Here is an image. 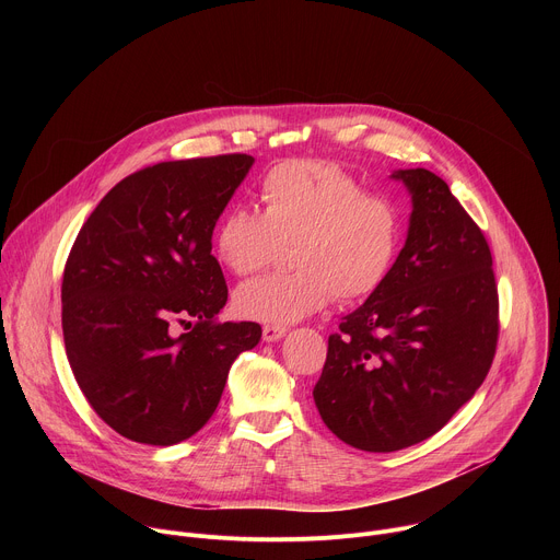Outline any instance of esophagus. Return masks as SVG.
Returning <instances> with one entry per match:
<instances>
[{
	"mask_svg": "<svg viewBox=\"0 0 560 560\" xmlns=\"http://www.w3.org/2000/svg\"><path fill=\"white\" fill-rule=\"evenodd\" d=\"M285 332H288V330H285L283 326H264V341H266V343H275V341L283 339Z\"/></svg>",
	"mask_w": 560,
	"mask_h": 560,
	"instance_id": "1",
	"label": "esophagus"
}]
</instances>
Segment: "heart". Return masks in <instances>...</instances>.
<instances>
[{
  "instance_id": "1",
  "label": "heart",
  "mask_w": 560,
  "mask_h": 560,
  "mask_svg": "<svg viewBox=\"0 0 560 560\" xmlns=\"http://www.w3.org/2000/svg\"><path fill=\"white\" fill-rule=\"evenodd\" d=\"M261 212L232 206L212 232L214 259L236 277L270 266L290 246L285 275L234 290L238 316L288 326L324 310L332 296L354 303L374 294L401 250V212L383 195L363 192L335 164L292 159L259 186Z\"/></svg>"
}]
</instances>
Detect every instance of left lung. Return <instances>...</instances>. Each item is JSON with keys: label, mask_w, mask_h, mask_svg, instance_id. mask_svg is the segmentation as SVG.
<instances>
[{"label": "left lung", "mask_w": 560, "mask_h": 560, "mask_svg": "<svg viewBox=\"0 0 560 560\" xmlns=\"http://www.w3.org/2000/svg\"><path fill=\"white\" fill-rule=\"evenodd\" d=\"M412 197L406 246L387 281L328 339L314 404L343 443L396 452L436 434L486 381L499 294L486 236L447 184L394 171Z\"/></svg>", "instance_id": "8db88e82"}]
</instances>
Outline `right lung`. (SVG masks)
<instances>
[{"label": "right lung", "instance_id": "add662e5", "mask_svg": "<svg viewBox=\"0 0 560 560\" xmlns=\"http://www.w3.org/2000/svg\"><path fill=\"white\" fill-rule=\"evenodd\" d=\"M253 164L221 154L139 171L74 238L61 283L68 363L91 408L130 441L197 434L234 359L261 339L259 324L217 322L228 285L212 257V230ZM173 320L194 330L175 338Z\"/></svg>", "mask_w": 560, "mask_h": 560}]
</instances>
